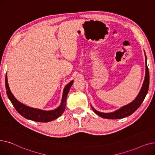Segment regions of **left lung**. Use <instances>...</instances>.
<instances>
[{
  "instance_id": "1",
  "label": "left lung",
  "mask_w": 155,
  "mask_h": 155,
  "mask_svg": "<svg viewBox=\"0 0 155 155\" xmlns=\"http://www.w3.org/2000/svg\"><path fill=\"white\" fill-rule=\"evenodd\" d=\"M145 54V63H146V73H145V77L144 79V82L142 85V87L140 90L139 93L137 95L136 98L130 102V104L123 106L119 109H118L113 112L110 113H104L97 111L95 110L92 105L91 108L93 110V111L96 114L98 115L100 117L104 118V119H122V118L128 117L131 114H133L136 110L141 105L143 101H144L146 96L148 93V89H149V85H150V72L147 66V58L144 51Z\"/></svg>"
}]
</instances>
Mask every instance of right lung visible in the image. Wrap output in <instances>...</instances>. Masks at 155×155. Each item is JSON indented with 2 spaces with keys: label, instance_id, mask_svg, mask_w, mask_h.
Here are the masks:
<instances>
[{
  "label": "right lung",
  "instance_id": "1",
  "mask_svg": "<svg viewBox=\"0 0 155 155\" xmlns=\"http://www.w3.org/2000/svg\"><path fill=\"white\" fill-rule=\"evenodd\" d=\"M5 89L7 90L6 93L14 107L17 110V112L23 117L29 120H31L36 122H48L52 121L58 117L62 115L65 109L66 99L68 97V94L70 88L73 84L74 81H71L64 87L63 91V94L62 97V100L60 105L57 108L52 110H43L38 108H35L31 107H28L25 104L19 102L12 94L9 86L8 82H7V74L5 75Z\"/></svg>",
  "mask_w": 155,
  "mask_h": 155
}]
</instances>
